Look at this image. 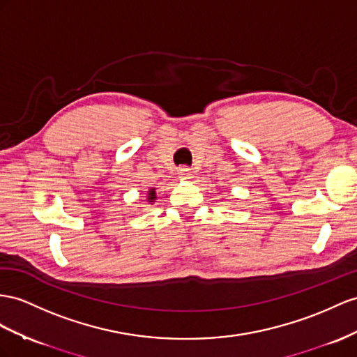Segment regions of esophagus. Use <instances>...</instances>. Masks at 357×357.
<instances>
[{"label":"esophagus","instance_id":"obj_1","mask_svg":"<svg viewBox=\"0 0 357 357\" xmlns=\"http://www.w3.org/2000/svg\"><path fill=\"white\" fill-rule=\"evenodd\" d=\"M178 173H179V176L181 178H184V179H187V178H190L191 176V169H188V167H179V170H178Z\"/></svg>","mask_w":357,"mask_h":357}]
</instances>
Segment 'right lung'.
Returning <instances> with one entry per match:
<instances>
[{
	"instance_id": "obj_1",
	"label": "right lung",
	"mask_w": 357,
	"mask_h": 357,
	"mask_svg": "<svg viewBox=\"0 0 357 357\" xmlns=\"http://www.w3.org/2000/svg\"><path fill=\"white\" fill-rule=\"evenodd\" d=\"M155 197H157V196H155V190L152 188V190H149V202H153Z\"/></svg>"
}]
</instances>
